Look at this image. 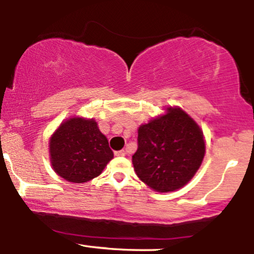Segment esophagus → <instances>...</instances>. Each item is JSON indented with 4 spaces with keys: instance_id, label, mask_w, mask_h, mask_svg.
<instances>
[{
    "instance_id": "esophagus-1",
    "label": "esophagus",
    "mask_w": 254,
    "mask_h": 254,
    "mask_svg": "<svg viewBox=\"0 0 254 254\" xmlns=\"http://www.w3.org/2000/svg\"><path fill=\"white\" fill-rule=\"evenodd\" d=\"M115 155H116V156H125V155H127V150H118V151H115Z\"/></svg>"
}]
</instances>
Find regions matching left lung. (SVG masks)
<instances>
[{
    "label": "left lung",
    "instance_id": "1",
    "mask_svg": "<svg viewBox=\"0 0 254 254\" xmlns=\"http://www.w3.org/2000/svg\"><path fill=\"white\" fill-rule=\"evenodd\" d=\"M138 127V148L132 155L137 177L157 192L185 186L200 167L205 154L203 132L180 107Z\"/></svg>",
    "mask_w": 254,
    "mask_h": 254
}]
</instances>
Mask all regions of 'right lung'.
<instances>
[{"mask_svg": "<svg viewBox=\"0 0 254 254\" xmlns=\"http://www.w3.org/2000/svg\"><path fill=\"white\" fill-rule=\"evenodd\" d=\"M49 144L52 168L71 183H86L100 176L113 159L109 141L93 118L72 117L63 122Z\"/></svg>", "mask_w": 254, "mask_h": 254, "instance_id": "add662e5", "label": "right lung"}]
</instances>
